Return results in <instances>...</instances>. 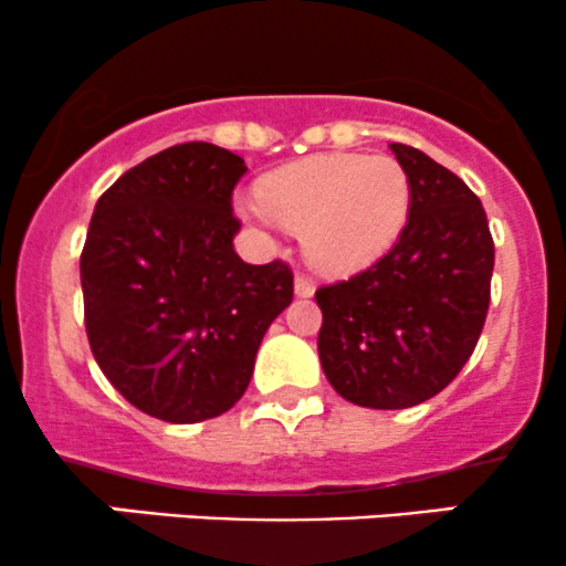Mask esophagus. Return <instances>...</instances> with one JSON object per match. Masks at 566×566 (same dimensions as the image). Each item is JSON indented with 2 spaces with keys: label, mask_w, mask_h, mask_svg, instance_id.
<instances>
[{
  "label": "esophagus",
  "mask_w": 566,
  "mask_h": 566,
  "mask_svg": "<svg viewBox=\"0 0 566 566\" xmlns=\"http://www.w3.org/2000/svg\"><path fill=\"white\" fill-rule=\"evenodd\" d=\"M314 290H316L314 279H308V276H303V273H297V276H295V295L312 297Z\"/></svg>",
  "instance_id": "obj_1"
}]
</instances>
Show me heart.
<instances>
[{"mask_svg":"<svg viewBox=\"0 0 566 566\" xmlns=\"http://www.w3.org/2000/svg\"><path fill=\"white\" fill-rule=\"evenodd\" d=\"M411 185L387 155H319L269 174L260 203H241L254 222L301 231L319 271L354 273L376 263L406 228Z\"/></svg>","mask_w":566,"mask_h":566,"instance_id":"b5f03b06","label":"heart"}]
</instances>
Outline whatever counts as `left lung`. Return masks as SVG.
Segmentation results:
<instances>
[{
    "label": "left lung",
    "mask_w": 566,
    "mask_h": 566,
    "mask_svg": "<svg viewBox=\"0 0 566 566\" xmlns=\"http://www.w3.org/2000/svg\"><path fill=\"white\" fill-rule=\"evenodd\" d=\"M389 147L411 185L400 239L370 269L316 290L327 381L378 411L419 406L454 381L481 338L494 271L475 192L416 147Z\"/></svg>",
    "instance_id": "obj_1"
}]
</instances>
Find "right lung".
I'll return each mask as SVG.
<instances>
[{"label": "right lung", "mask_w": 566, "mask_h": 566, "mask_svg": "<svg viewBox=\"0 0 566 566\" xmlns=\"http://www.w3.org/2000/svg\"><path fill=\"white\" fill-rule=\"evenodd\" d=\"M244 158L188 142L142 160L93 209L80 254L85 333L134 408L171 424L214 419L250 387L260 340L293 303L282 260L233 250Z\"/></svg>", "instance_id": "right-lung-1"}]
</instances>
